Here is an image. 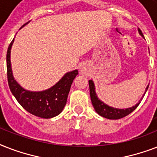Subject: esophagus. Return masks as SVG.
<instances>
[{
  "label": "esophagus",
  "instance_id": "esophagus-1",
  "mask_svg": "<svg viewBox=\"0 0 157 157\" xmlns=\"http://www.w3.org/2000/svg\"><path fill=\"white\" fill-rule=\"evenodd\" d=\"M81 71H83V70H81Z\"/></svg>",
  "mask_w": 157,
  "mask_h": 157
}]
</instances>
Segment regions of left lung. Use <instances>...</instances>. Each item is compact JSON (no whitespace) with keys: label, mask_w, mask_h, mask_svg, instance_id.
<instances>
[{"label":"left lung","mask_w":157,"mask_h":157,"mask_svg":"<svg viewBox=\"0 0 157 157\" xmlns=\"http://www.w3.org/2000/svg\"><path fill=\"white\" fill-rule=\"evenodd\" d=\"M139 34L144 37V34L142 33V31L139 28ZM89 86H90V94L91 98V102H92V104H93L94 107V110L96 111V112L98 113V115H100L101 117H105L107 119L110 120H117L121 119V118H123V117H126L129 114H130L133 111L136 109L137 107L139 106V103H140V101L139 100V103H137L135 106L132 107H129V108H126V109H119V108H114V107H110L108 105L105 104L103 102L99 99V98L97 97V94L95 93V88H94V84L93 81L92 80H90L89 81ZM148 86L146 88V91L145 93L147 90L148 89ZM144 93V94H145ZM144 97V96H143Z\"/></svg>","instance_id":"left-lung-1"}]
</instances>
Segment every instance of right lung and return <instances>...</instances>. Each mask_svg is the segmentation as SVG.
<instances>
[{"mask_svg": "<svg viewBox=\"0 0 157 157\" xmlns=\"http://www.w3.org/2000/svg\"><path fill=\"white\" fill-rule=\"evenodd\" d=\"M13 42V40L9 45L6 54L7 78L11 93L26 111L36 117L49 119L60 114L66 105L71 84L78 75V71L74 70L66 73L58 83L46 90L40 92L26 90L14 80L12 73L10 50Z\"/></svg>", "mask_w": 157, "mask_h": 157, "instance_id": "right-lung-1", "label": "right lung"}]
</instances>
